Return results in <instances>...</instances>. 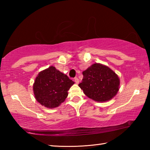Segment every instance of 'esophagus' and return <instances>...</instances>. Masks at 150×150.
<instances>
[{
	"label": "esophagus",
	"mask_w": 150,
	"mask_h": 150,
	"mask_svg": "<svg viewBox=\"0 0 150 150\" xmlns=\"http://www.w3.org/2000/svg\"><path fill=\"white\" fill-rule=\"evenodd\" d=\"M74 80H75V82L76 84H78L79 82V79L77 77H75Z\"/></svg>",
	"instance_id": "esophagus-1"
}]
</instances>
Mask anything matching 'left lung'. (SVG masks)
I'll return each mask as SVG.
<instances>
[{
    "label": "left lung",
    "instance_id": "8db88e82",
    "mask_svg": "<svg viewBox=\"0 0 150 150\" xmlns=\"http://www.w3.org/2000/svg\"><path fill=\"white\" fill-rule=\"evenodd\" d=\"M82 82L79 84L86 96L96 102H106L119 91L120 79L114 71L101 63H94L83 71Z\"/></svg>",
    "mask_w": 150,
    "mask_h": 150
}]
</instances>
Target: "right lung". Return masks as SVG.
I'll use <instances>...</instances> for the list:
<instances>
[{
  "mask_svg": "<svg viewBox=\"0 0 150 150\" xmlns=\"http://www.w3.org/2000/svg\"><path fill=\"white\" fill-rule=\"evenodd\" d=\"M74 83L64 73L50 66L35 78L33 85L35 98L46 108L58 107L67 97V91Z\"/></svg>",
  "mask_w": 150,
  "mask_h": 150,
  "instance_id": "1",
  "label": "right lung"
}]
</instances>
